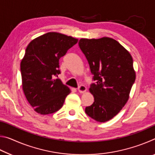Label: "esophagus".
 <instances>
[{
	"mask_svg": "<svg viewBox=\"0 0 155 155\" xmlns=\"http://www.w3.org/2000/svg\"><path fill=\"white\" fill-rule=\"evenodd\" d=\"M78 91H79V92L81 93V94L85 93V91H87V87H86L85 85H81L79 86V87H78Z\"/></svg>",
	"mask_w": 155,
	"mask_h": 155,
	"instance_id": "obj_1",
	"label": "esophagus"
}]
</instances>
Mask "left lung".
<instances>
[{
    "label": "left lung",
    "mask_w": 155,
    "mask_h": 155,
    "mask_svg": "<svg viewBox=\"0 0 155 155\" xmlns=\"http://www.w3.org/2000/svg\"><path fill=\"white\" fill-rule=\"evenodd\" d=\"M78 45L96 81L90 88L94 102L86 107L85 113L97 122H107L129 98L136 77L132 56L118 41L108 37L81 38Z\"/></svg>",
    "instance_id": "8db88e82"
}]
</instances>
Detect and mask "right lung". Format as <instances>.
<instances>
[{"mask_svg": "<svg viewBox=\"0 0 155 155\" xmlns=\"http://www.w3.org/2000/svg\"><path fill=\"white\" fill-rule=\"evenodd\" d=\"M78 39L57 32H49L33 40L20 63L22 86L34 111L48 115L61 108L69 87L54 77L59 74V60Z\"/></svg>", "mask_w": 155, "mask_h": 155, "instance_id": "add662e5", "label": "right lung"}]
</instances>
